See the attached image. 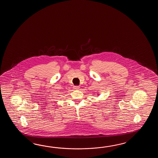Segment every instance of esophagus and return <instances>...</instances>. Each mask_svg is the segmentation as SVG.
<instances>
[{"mask_svg": "<svg viewBox=\"0 0 158 158\" xmlns=\"http://www.w3.org/2000/svg\"><path fill=\"white\" fill-rule=\"evenodd\" d=\"M80 87L78 86H74L73 87L74 90H78V89H80Z\"/></svg>", "mask_w": 158, "mask_h": 158, "instance_id": "obj_1", "label": "esophagus"}]
</instances>
